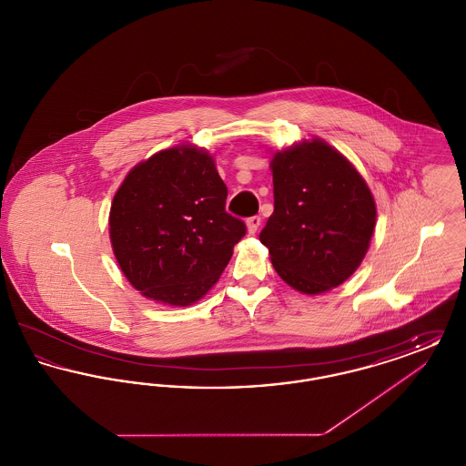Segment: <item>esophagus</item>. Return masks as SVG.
I'll return each instance as SVG.
<instances>
[{"label":"esophagus","mask_w":466,"mask_h":466,"mask_svg":"<svg viewBox=\"0 0 466 466\" xmlns=\"http://www.w3.org/2000/svg\"><path fill=\"white\" fill-rule=\"evenodd\" d=\"M260 223H262V218H260V217H251V218H248V222H246L248 234H249V236H253V234L258 230Z\"/></svg>","instance_id":"34e87169"}]
</instances>
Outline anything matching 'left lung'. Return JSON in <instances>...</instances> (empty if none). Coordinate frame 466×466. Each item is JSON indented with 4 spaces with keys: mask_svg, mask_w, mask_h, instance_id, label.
<instances>
[{
    "mask_svg": "<svg viewBox=\"0 0 466 466\" xmlns=\"http://www.w3.org/2000/svg\"><path fill=\"white\" fill-rule=\"evenodd\" d=\"M274 213L260 241L279 278L318 295L342 285L361 264L376 227V202L353 164L321 139L270 160Z\"/></svg>",
    "mask_w": 466,
    "mask_h": 466,
    "instance_id": "1",
    "label": "left lung"
}]
</instances>
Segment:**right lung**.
Segmentation results:
<instances>
[{
  "instance_id": "add662e5",
  "label": "right lung",
  "mask_w": 466,
  "mask_h": 466,
  "mask_svg": "<svg viewBox=\"0 0 466 466\" xmlns=\"http://www.w3.org/2000/svg\"><path fill=\"white\" fill-rule=\"evenodd\" d=\"M225 200L213 157L198 147L167 148L133 167L111 202L110 239L134 289L177 308L202 299L246 234Z\"/></svg>"
}]
</instances>
